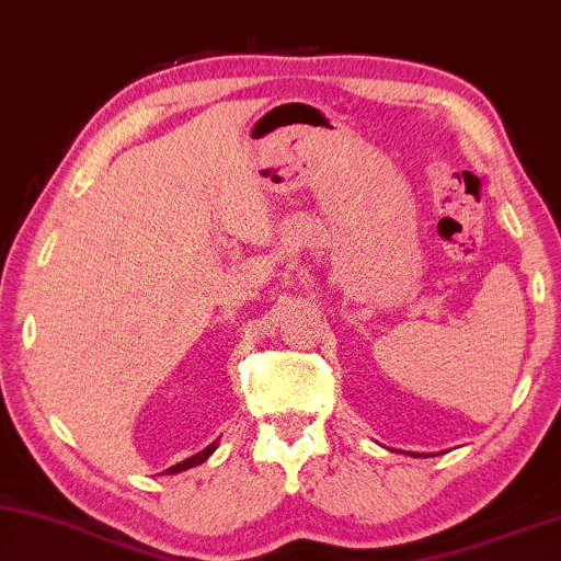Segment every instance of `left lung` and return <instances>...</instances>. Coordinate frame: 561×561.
<instances>
[{
	"label": "left lung",
	"instance_id": "8db88e82",
	"mask_svg": "<svg viewBox=\"0 0 561 561\" xmlns=\"http://www.w3.org/2000/svg\"><path fill=\"white\" fill-rule=\"evenodd\" d=\"M411 456H419V454H411Z\"/></svg>",
	"mask_w": 561,
	"mask_h": 561
}]
</instances>
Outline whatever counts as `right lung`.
Segmentation results:
<instances>
[{
	"label": "right lung",
	"instance_id": "obj_1",
	"mask_svg": "<svg viewBox=\"0 0 561 561\" xmlns=\"http://www.w3.org/2000/svg\"><path fill=\"white\" fill-rule=\"evenodd\" d=\"M216 444H219V440H214L211 446H206V448H204V450H199V454H196V456L182 460V463H176V466H172V468H167L164 473H167V476H172V473H182V470H190V468H194V466L204 463V460L209 458V456L214 454V450H216Z\"/></svg>",
	"mask_w": 561,
	"mask_h": 561
}]
</instances>
